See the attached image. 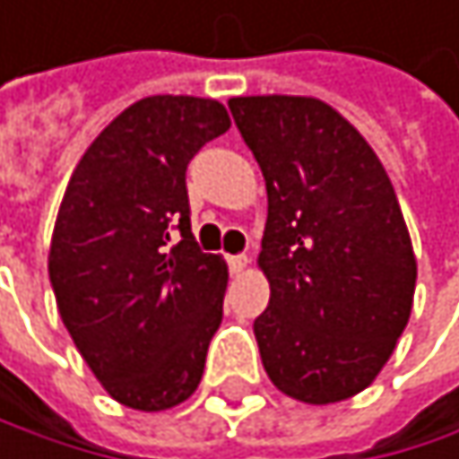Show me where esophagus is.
<instances>
[{
    "label": "esophagus",
    "instance_id": "esophagus-1",
    "mask_svg": "<svg viewBox=\"0 0 459 459\" xmlns=\"http://www.w3.org/2000/svg\"><path fill=\"white\" fill-rule=\"evenodd\" d=\"M225 261H228V269H231L234 274H239V272L247 269V255H228Z\"/></svg>",
    "mask_w": 459,
    "mask_h": 459
}]
</instances>
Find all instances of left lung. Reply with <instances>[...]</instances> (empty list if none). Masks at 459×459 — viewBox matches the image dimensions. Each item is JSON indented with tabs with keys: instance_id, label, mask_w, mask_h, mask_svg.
Instances as JSON below:
<instances>
[{
	"instance_id": "left-lung-1",
	"label": "left lung",
	"mask_w": 459,
	"mask_h": 459,
	"mask_svg": "<svg viewBox=\"0 0 459 459\" xmlns=\"http://www.w3.org/2000/svg\"><path fill=\"white\" fill-rule=\"evenodd\" d=\"M269 198L255 318L272 384L310 405L368 389L403 334L416 258L394 187L345 117L316 97H231Z\"/></svg>"
}]
</instances>
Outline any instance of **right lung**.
I'll list each match as a JSON object with an SVG mask.
<instances>
[{"label":"right lung","instance_id":"obj_1","mask_svg":"<svg viewBox=\"0 0 459 459\" xmlns=\"http://www.w3.org/2000/svg\"><path fill=\"white\" fill-rule=\"evenodd\" d=\"M228 127L217 100L143 97L67 182L48 253L56 307L94 378L127 408L166 411L201 384L228 266L195 245L185 174Z\"/></svg>","mask_w":459,"mask_h":459}]
</instances>
